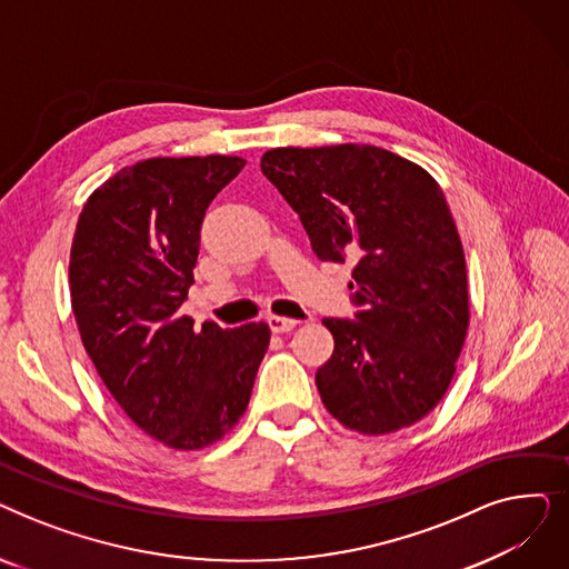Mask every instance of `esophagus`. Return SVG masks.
I'll return each instance as SVG.
<instances>
[{
	"label": "esophagus",
	"mask_w": 569,
	"mask_h": 569,
	"mask_svg": "<svg viewBox=\"0 0 569 569\" xmlns=\"http://www.w3.org/2000/svg\"><path fill=\"white\" fill-rule=\"evenodd\" d=\"M267 325H269V330L277 332V335H281V332H290L292 327L297 325V320H292V318H283V316H269V318H267Z\"/></svg>",
	"instance_id": "obj_1"
}]
</instances>
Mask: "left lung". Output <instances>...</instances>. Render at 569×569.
I'll return each mask as SVG.
<instances>
[{
    "instance_id": "obj_1",
    "label": "left lung",
    "mask_w": 569,
    "mask_h": 569,
    "mask_svg": "<svg viewBox=\"0 0 569 569\" xmlns=\"http://www.w3.org/2000/svg\"><path fill=\"white\" fill-rule=\"evenodd\" d=\"M262 174L320 260H352V318H325V408L360 433L415 425L450 387L468 330L461 239L436 179L373 144L277 147Z\"/></svg>"
}]
</instances>
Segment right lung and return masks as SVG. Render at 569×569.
Here are the masks:
<instances>
[{"instance_id": "add662e5", "label": "right lung", "mask_w": 569, "mask_h": 569, "mask_svg": "<svg viewBox=\"0 0 569 569\" xmlns=\"http://www.w3.org/2000/svg\"><path fill=\"white\" fill-rule=\"evenodd\" d=\"M239 157L147 159L84 202L71 247V305L87 355L131 420L174 450L221 440L244 415L269 327L221 330L182 316L209 202Z\"/></svg>"}]
</instances>
